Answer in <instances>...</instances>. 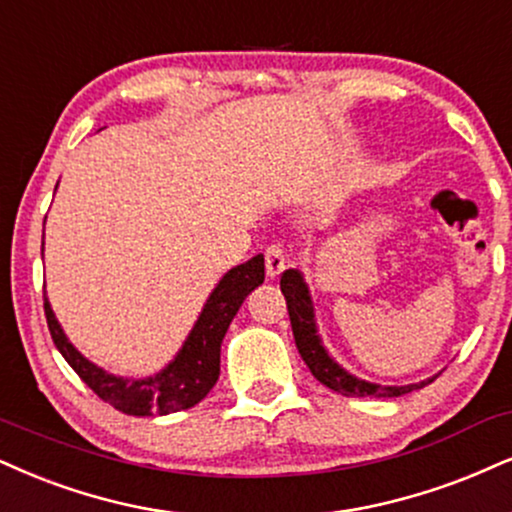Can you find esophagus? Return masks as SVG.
<instances>
[{"instance_id":"obj_1","label":"esophagus","mask_w":512,"mask_h":512,"mask_svg":"<svg viewBox=\"0 0 512 512\" xmlns=\"http://www.w3.org/2000/svg\"><path fill=\"white\" fill-rule=\"evenodd\" d=\"M285 266H287V258H285V251H282V246L270 244L266 249V275L270 280H275V277L282 275Z\"/></svg>"}]
</instances>
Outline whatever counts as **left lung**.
Segmentation results:
<instances>
[{"label":"left lung","mask_w":512,"mask_h":512,"mask_svg":"<svg viewBox=\"0 0 512 512\" xmlns=\"http://www.w3.org/2000/svg\"><path fill=\"white\" fill-rule=\"evenodd\" d=\"M280 289L287 299V311H289V320H292V332H294V342L296 349H299L301 358L308 365V370L313 372V377L325 387H330L332 391L342 396H403L408 391L422 389L427 384L437 380V375L427 377V380L415 382V384H377V382H368L361 380V377L351 375L349 370L342 368L334 358L330 356V351L325 349L323 337L318 334V323H315V308H313V299L311 292H308V285L304 280V273L296 268H289L282 273L280 280Z\"/></svg>","instance_id":"8db88e82"}]
</instances>
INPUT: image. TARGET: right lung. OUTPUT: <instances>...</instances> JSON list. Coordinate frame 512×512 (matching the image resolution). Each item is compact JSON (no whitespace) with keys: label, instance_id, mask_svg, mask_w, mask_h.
I'll list each match as a JSON object with an SVG mask.
<instances>
[{"label":"right lung","instance_id":"obj_1","mask_svg":"<svg viewBox=\"0 0 512 512\" xmlns=\"http://www.w3.org/2000/svg\"><path fill=\"white\" fill-rule=\"evenodd\" d=\"M56 187H59V182H56ZM263 280H266L263 254L227 270L218 280V285L213 287V292L208 294L197 323L192 325L173 361H168V365H163L159 372L149 377L113 375V372L99 368L90 358L82 356L63 332L47 296H44V315H47V325L56 349L99 399L111 403L121 413L137 415V418L168 415L197 406L218 382L220 344H223L227 327H230L246 296L258 285H263Z\"/></svg>","mask_w":512,"mask_h":512}]
</instances>
